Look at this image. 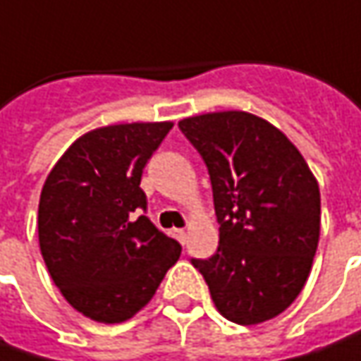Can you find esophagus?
Returning a JSON list of instances; mask_svg holds the SVG:
<instances>
[{"label": "esophagus", "instance_id": "34e87169", "mask_svg": "<svg viewBox=\"0 0 361 361\" xmlns=\"http://www.w3.org/2000/svg\"><path fill=\"white\" fill-rule=\"evenodd\" d=\"M171 234H173V238H176L178 243H181V244L188 243V232H185L183 228H176V230H173Z\"/></svg>", "mask_w": 361, "mask_h": 361}]
</instances>
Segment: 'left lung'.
<instances>
[{"label":"left lung","mask_w":361,"mask_h":361,"mask_svg":"<svg viewBox=\"0 0 361 361\" xmlns=\"http://www.w3.org/2000/svg\"><path fill=\"white\" fill-rule=\"evenodd\" d=\"M208 167L218 250L192 259L216 309L238 325L283 313L305 287L319 243V185L269 121L224 111L180 121Z\"/></svg>","instance_id":"1"}]
</instances>
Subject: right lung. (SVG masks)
Segmentation results:
<instances>
[{
  "mask_svg": "<svg viewBox=\"0 0 361 361\" xmlns=\"http://www.w3.org/2000/svg\"><path fill=\"white\" fill-rule=\"evenodd\" d=\"M173 123H127L76 139L38 206L39 250L54 285L99 323L131 319L178 262L181 246L143 214V167Z\"/></svg>",
  "mask_w": 361,
  "mask_h": 361,
  "instance_id": "add662e5",
  "label": "right lung"
}]
</instances>
